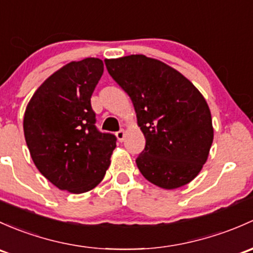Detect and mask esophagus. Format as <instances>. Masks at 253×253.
Segmentation results:
<instances>
[{
    "label": "esophagus",
    "mask_w": 253,
    "mask_h": 253,
    "mask_svg": "<svg viewBox=\"0 0 253 253\" xmlns=\"http://www.w3.org/2000/svg\"><path fill=\"white\" fill-rule=\"evenodd\" d=\"M125 129H120L119 132H116V137H118V139L120 140V142H122V140L125 139Z\"/></svg>",
    "instance_id": "esophagus-1"
}]
</instances>
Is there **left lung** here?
I'll use <instances>...</instances> for the list:
<instances>
[{
	"label": "left lung",
	"mask_w": 253,
	"mask_h": 253,
	"mask_svg": "<svg viewBox=\"0 0 253 253\" xmlns=\"http://www.w3.org/2000/svg\"><path fill=\"white\" fill-rule=\"evenodd\" d=\"M110 76L131 98L145 148L140 173L162 189L191 182L213 142L211 111L204 95L179 71L158 59L132 54L105 59Z\"/></svg>",
	"instance_id": "8db88e82"
}]
</instances>
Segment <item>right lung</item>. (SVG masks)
I'll return each mask as SVG.
<instances>
[{
    "label": "right lung",
    "mask_w": 253,
    "mask_h": 253,
    "mask_svg": "<svg viewBox=\"0 0 253 253\" xmlns=\"http://www.w3.org/2000/svg\"><path fill=\"white\" fill-rule=\"evenodd\" d=\"M103 71L98 58L66 64L36 89L26 106L23 126L31 159L60 190H92L110 166L116 137L98 131L91 106Z\"/></svg>",
    "instance_id": "right-lung-1"
}]
</instances>
